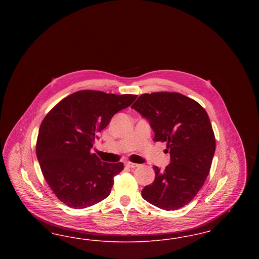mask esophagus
I'll return each instance as SVG.
<instances>
[{
  "label": "esophagus",
  "instance_id": "obj_1",
  "mask_svg": "<svg viewBox=\"0 0 259 259\" xmlns=\"http://www.w3.org/2000/svg\"><path fill=\"white\" fill-rule=\"evenodd\" d=\"M125 165H126L127 167H129V168H137V167H139V164H136V163L130 162V161L126 162V163H125Z\"/></svg>",
  "mask_w": 259,
  "mask_h": 259
}]
</instances>
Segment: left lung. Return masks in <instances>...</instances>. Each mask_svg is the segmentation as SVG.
I'll use <instances>...</instances> for the list:
<instances>
[{"label":"left lung","instance_id":"8db88e82","mask_svg":"<svg viewBox=\"0 0 259 259\" xmlns=\"http://www.w3.org/2000/svg\"><path fill=\"white\" fill-rule=\"evenodd\" d=\"M132 108L148 118L154 142L166 143L171 163L142 190L148 203L166 210L181 209L205 184L215 150V138L205 109L177 92L142 94Z\"/></svg>","mask_w":259,"mask_h":259}]
</instances>
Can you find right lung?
Listing matches in <instances>:
<instances>
[{
    "label": "right lung",
    "mask_w": 259,
    "mask_h": 259,
    "mask_svg": "<svg viewBox=\"0 0 259 259\" xmlns=\"http://www.w3.org/2000/svg\"><path fill=\"white\" fill-rule=\"evenodd\" d=\"M138 95L80 90L65 97L39 126L36 152L40 170L62 203L84 209L110 195L122 162H102L91 153L95 138L111 117Z\"/></svg>",
    "instance_id": "obj_1"
}]
</instances>
